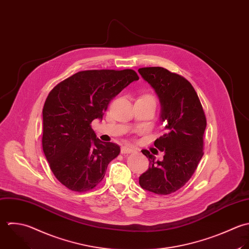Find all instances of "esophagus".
Returning <instances> with one entry per match:
<instances>
[{
	"instance_id": "obj_1",
	"label": "esophagus",
	"mask_w": 249,
	"mask_h": 249,
	"mask_svg": "<svg viewBox=\"0 0 249 249\" xmlns=\"http://www.w3.org/2000/svg\"><path fill=\"white\" fill-rule=\"evenodd\" d=\"M135 151V148L134 147H131V146H122L121 147V153L122 154H127V153H132Z\"/></svg>"
}]
</instances>
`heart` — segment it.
Instances as JSON below:
<instances>
[{
    "mask_svg": "<svg viewBox=\"0 0 249 249\" xmlns=\"http://www.w3.org/2000/svg\"><path fill=\"white\" fill-rule=\"evenodd\" d=\"M140 99H145V100H149V101H151V102H153V103H156V102H155V98H154L152 95H150V94L143 95V96L141 97Z\"/></svg>",
    "mask_w": 249,
    "mask_h": 249,
    "instance_id": "1",
    "label": "heart"
}]
</instances>
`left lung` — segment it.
Masks as SVG:
<instances>
[{
  "label": "left lung",
  "mask_w": 249,
  "mask_h": 249,
  "mask_svg": "<svg viewBox=\"0 0 249 249\" xmlns=\"http://www.w3.org/2000/svg\"><path fill=\"white\" fill-rule=\"evenodd\" d=\"M139 72L159 97L161 121L166 124L165 134L154 142L164 158L156 160L148 150H142L149 168L139 182L149 192L169 195L184 186L195 173L204 155L207 119L198 94L186 78L161 67L141 68Z\"/></svg>",
  "instance_id": "8db88e82"
}]
</instances>
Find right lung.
Segmentation results:
<instances>
[{
	"instance_id": "add662e5",
	"label": "right lung",
	"mask_w": 249,
	"mask_h": 249,
	"mask_svg": "<svg viewBox=\"0 0 249 249\" xmlns=\"http://www.w3.org/2000/svg\"><path fill=\"white\" fill-rule=\"evenodd\" d=\"M138 79L130 69L81 71L49 92L42 108V149L55 178L70 190H92L119 155L120 147L101 142L91 123L102 119L110 101Z\"/></svg>"
}]
</instances>
